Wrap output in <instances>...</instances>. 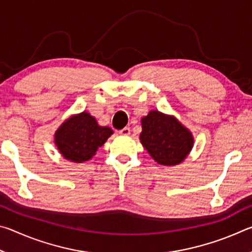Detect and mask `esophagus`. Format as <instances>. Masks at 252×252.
I'll use <instances>...</instances> for the list:
<instances>
[{"mask_svg": "<svg viewBox=\"0 0 252 252\" xmlns=\"http://www.w3.org/2000/svg\"><path fill=\"white\" fill-rule=\"evenodd\" d=\"M119 133H120L121 135H129L130 134V127H127V126L123 127L122 130L119 131Z\"/></svg>", "mask_w": 252, "mask_h": 252, "instance_id": "obj_1", "label": "esophagus"}]
</instances>
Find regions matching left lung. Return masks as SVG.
Instances as JSON below:
<instances>
[{
	"label": "left lung",
	"instance_id": "left-lung-1",
	"mask_svg": "<svg viewBox=\"0 0 252 252\" xmlns=\"http://www.w3.org/2000/svg\"><path fill=\"white\" fill-rule=\"evenodd\" d=\"M140 140L155 161L162 165H177L193 147V136L172 116L152 110L141 119Z\"/></svg>",
	"mask_w": 252,
	"mask_h": 252
}]
</instances>
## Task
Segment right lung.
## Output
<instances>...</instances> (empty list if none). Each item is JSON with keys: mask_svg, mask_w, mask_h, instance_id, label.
<instances>
[{"mask_svg": "<svg viewBox=\"0 0 252 252\" xmlns=\"http://www.w3.org/2000/svg\"><path fill=\"white\" fill-rule=\"evenodd\" d=\"M113 131L97 125L90 113L82 112L70 117L55 131L54 142L66 160L82 163L95 156Z\"/></svg>", "mask_w": 252, "mask_h": 252, "instance_id": "add662e5", "label": "right lung"}]
</instances>
